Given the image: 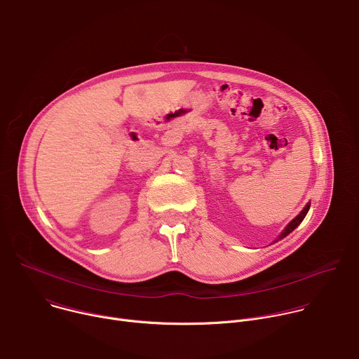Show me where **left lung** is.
Returning a JSON list of instances; mask_svg holds the SVG:
<instances>
[{
	"label": "left lung",
	"mask_w": 359,
	"mask_h": 359,
	"mask_svg": "<svg viewBox=\"0 0 359 359\" xmlns=\"http://www.w3.org/2000/svg\"><path fill=\"white\" fill-rule=\"evenodd\" d=\"M310 204H311V203L306 204V206L304 208V210H302V212H301V213H299V215H298V216H297V217H295V219H294V220H292V222H291V223L284 229V231L278 236V240H281V238H284L285 236H288V234H290V233H291V231H292V230H294V229H295V227H297V226L304 220L305 215L309 213V210H310Z\"/></svg>",
	"instance_id": "8db88e82"
}]
</instances>
